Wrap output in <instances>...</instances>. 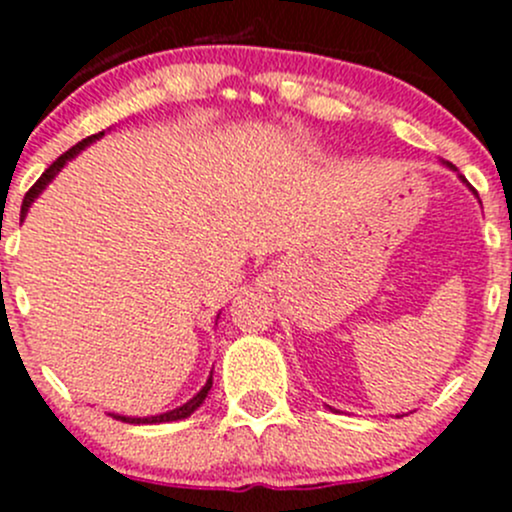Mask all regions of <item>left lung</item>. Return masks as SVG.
Wrapping results in <instances>:
<instances>
[{
  "label": "left lung",
  "instance_id": "8db88e82",
  "mask_svg": "<svg viewBox=\"0 0 512 512\" xmlns=\"http://www.w3.org/2000/svg\"><path fill=\"white\" fill-rule=\"evenodd\" d=\"M448 165V168H451V170H456V165H451V163H446ZM458 178H461L463 180V183H468V180L466 178H463V175H458Z\"/></svg>",
  "mask_w": 512,
  "mask_h": 512
}]
</instances>
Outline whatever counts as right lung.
I'll return each mask as SVG.
<instances>
[{
	"label": "right lung",
	"mask_w": 512,
	"mask_h": 512,
	"mask_svg": "<svg viewBox=\"0 0 512 512\" xmlns=\"http://www.w3.org/2000/svg\"><path fill=\"white\" fill-rule=\"evenodd\" d=\"M103 136V131L101 133H94V136H89V138H84V141H79L76 143L74 148H69V151L64 153V156H59L54 160V163L49 165V168L44 170V173H41V178L36 180V183L32 185V188H29V193L24 195V203H22V218L19 220H24L27 218V213H29V208H32V203L36 198H39V193L41 190L46 188V185L51 183V180H54V175L59 173L61 168H64L66 165V160H71L76 156V153H81L84 151L86 146H91V143L94 141H98V138ZM213 389V374H210V379L205 381V386L203 389L198 391V394L193 396V399L188 401V404H183V406H178V409H173V411H165V414H160V416H143V418H138V416H121V414H111L113 418H116V421H123V423H165V421H180V418H188L190 414H193L195 409H198L200 404H203L205 401V396H208V391Z\"/></svg>",
	"instance_id": "right-lung-1"
}]
</instances>
